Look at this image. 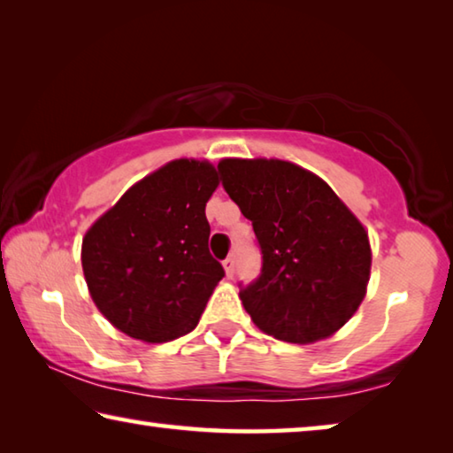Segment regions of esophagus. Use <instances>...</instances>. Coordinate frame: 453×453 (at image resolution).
Segmentation results:
<instances>
[{"instance_id":"esophagus-1","label":"esophagus","mask_w":453,"mask_h":453,"mask_svg":"<svg viewBox=\"0 0 453 453\" xmlns=\"http://www.w3.org/2000/svg\"><path fill=\"white\" fill-rule=\"evenodd\" d=\"M224 270H226V275L229 280L234 278V273H235V262H234V257H227V259H224Z\"/></svg>"}]
</instances>
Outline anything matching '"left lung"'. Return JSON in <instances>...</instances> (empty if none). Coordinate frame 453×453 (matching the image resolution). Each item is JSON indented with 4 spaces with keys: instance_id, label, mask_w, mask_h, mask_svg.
I'll use <instances>...</instances> for the list:
<instances>
[{
    "instance_id": "left-lung-1",
    "label": "left lung",
    "mask_w": 453,
    "mask_h": 453,
    "mask_svg": "<svg viewBox=\"0 0 453 453\" xmlns=\"http://www.w3.org/2000/svg\"><path fill=\"white\" fill-rule=\"evenodd\" d=\"M224 188L254 226L262 275L240 291L257 329L316 343L362 305L372 270L367 229L327 183L275 157H224Z\"/></svg>"
}]
</instances>
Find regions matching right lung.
Instances as JSON below:
<instances>
[{"instance_id":"add662e5","label":"right lung","mask_w":453,"mask_h":453,"mask_svg":"<svg viewBox=\"0 0 453 453\" xmlns=\"http://www.w3.org/2000/svg\"><path fill=\"white\" fill-rule=\"evenodd\" d=\"M218 186L208 159H173L135 181L83 235L88 291L119 332L165 343L197 326L224 278L205 218Z\"/></svg>"}]
</instances>
